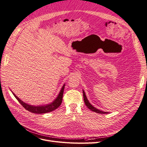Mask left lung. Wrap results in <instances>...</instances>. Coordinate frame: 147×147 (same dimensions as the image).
Returning a JSON list of instances; mask_svg holds the SVG:
<instances>
[{"instance_id":"1","label":"left lung","mask_w":147,"mask_h":147,"mask_svg":"<svg viewBox=\"0 0 147 147\" xmlns=\"http://www.w3.org/2000/svg\"><path fill=\"white\" fill-rule=\"evenodd\" d=\"M83 98H84V103H85L86 105L87 106V107H88L89 109H90L91 111H94V112L98 113V114H108V113H107V112H103V111H100L99 109L94 108V106H92V105H91L90 103L89 102V101H88V100L87 99V97H86V94H85V92H84V90H83Z\"/></svg>"}]
</instances>
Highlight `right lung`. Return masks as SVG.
Instances as JSON below:
<instances>
[{"mask_svg":"<svg viewBox=\"0 0 147 147\" xmlns=\"http://www.w3.org/2000/svg\"><path fill=\"white\" fill-rule=\"evenodd\" d=\"M64 86L65 85L63 86L61 90L58 97L55 99L52 103L47 105L45 106H33L29 105L28 104H26L24 102H23L22 101L20 100L14 93L13 94L14 97H16V98L18 100V102L22 105V106L25 109H26L27 111H29V112H31L32 113H35V114H44V113L52 112V111L57 109L61 105V104L62 100H63V92L64 89Z\"/></svg>","mask_w":147,"mask_h":147,"instance_id":"1","label":"right lung"}]
</instances>
